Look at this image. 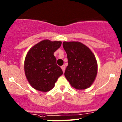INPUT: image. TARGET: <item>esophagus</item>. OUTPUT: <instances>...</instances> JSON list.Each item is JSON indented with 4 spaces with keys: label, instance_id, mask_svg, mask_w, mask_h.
<instances>
[{
    "label": "esophagus",
    "instance_id": "obj_1",
    "mask_svg": "<svg viewBox=\"0 0 122 122\" xmlns=\"http://www.w3.org/2000/svg\"><path fill=\"white\" fill-rule=\"evenodd\" d=\"M61 69H62V71H63V72H65V65H63L62 66H61Z\"/></svg>",
    "mask_w": 122,
    "mask_h": 122
}]
</instances>
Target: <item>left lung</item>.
<instances>
[{"instance_id": "obj_1", "label": "left lung", "mask_w": 122, "mask_h": 122, "mask_svg": "<svg viewBox=\"0 0 122 122\" xmlns=\"http://www.w3.org/2000/svg\"><path fill=\"white\" fill-rule=\"evenodd\" d=\"M68 65L64 75L71 85L78 90L86 89L93 84L97 73L94 55L85 45L78 41H64Z\"/></svg>"}]
</instances>
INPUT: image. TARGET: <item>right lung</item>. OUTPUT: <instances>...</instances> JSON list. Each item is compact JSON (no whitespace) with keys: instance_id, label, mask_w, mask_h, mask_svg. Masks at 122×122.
I'll return each mask as SVG.
<instances>
[{"instance_id":"add662e5","label":"right lung","mask_w":122,"mask_h":122,"mask_svg":"<svg viewBox=\"0 0 122 122\" xmlns=\"http://www.w3.org/2000/svg\"><path fill=\"white\" fill-rule=\"evenodd\" d=\"M61 43L60 41L44 40L29 50L25 57L24 70L28 81L35 89L49 92L63 73L61 68L57 65L54 56Z\"/></svg>"}]
</instances>
